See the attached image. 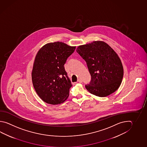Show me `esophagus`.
<instances>
[{"instance_id": "34e87169", "label": "esophagus", "mask_w": 147, "mask_h": 147, "mask_svg": "<svg viewBox=\"0 0 147 147\" xmlns=\"http://www.w3.org/2000/svg\"><path fill=\"white\" fill-rule=\"evenodd\" d=\"M78 82L80 83H82V80L80 78V79L78 80Z\"/></svg>"}]
</instances>
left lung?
<instances>
[{
  "label": "left lung",
  "mask_w": 147,
  "mask_h": 147,
  "mask_svg": "<svg viewBox=\"0 0 147 147\" xmlns=\"http://www.w3.org/2000/svg\"><path fill=\"white\" fill-rule=\"evenodd\" d=\"M77 53L86 61L91 80L87 90L98 97H107L119 88L123 77V67L118 55L109 45L95 41L81 45Z\"/></svg>",
  "instance_id": "8db88e82"
}]
</instances>
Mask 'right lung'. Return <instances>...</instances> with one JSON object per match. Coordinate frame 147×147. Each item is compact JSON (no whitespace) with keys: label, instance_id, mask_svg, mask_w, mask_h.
Listing matches in <instances>:
<instances>
[{"label":"right lung","instance_id":"add662e5","mask_svg":"<svg viewBox=\"0 0 147 147\" xmlns=\"http://www.w3.org/2000/svg\"><path fill=\"white\" fill-rule=\"evenodd\" d=\"M75 48L62 42H54L45 45L37 53L32 83L36 93L45 102L60 104L69 97L72 85L64 65Z\"/></svg>","mask_w":147,"mask_h":147}]
</instances>
